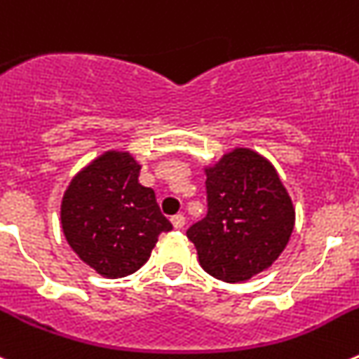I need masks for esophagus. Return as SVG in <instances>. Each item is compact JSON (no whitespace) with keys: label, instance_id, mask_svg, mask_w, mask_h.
Listing matches in <instances>:
<instances>
[{"label":"esophagus","instance_id":"1","mask_svg":"<svg viewBox=\"0 0 359 359\" xmlns=\"http://www.w3.org/2000/svg\"><path fill=\"white\" fill-rule=\"evenodd\" d=\"M172 224H173V227H175V229H182L184 225H186V216H184V215H175L172 218Z\"/></svg>","mask_w":359,"mask_h":359}]
</instances>
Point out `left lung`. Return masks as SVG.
Instances as JSON below:
<instances>
[{"instance_id": "left-lung-1", "label": "left lung", "mask_w": 359, "mask_h": 359, "mask_svg": "<svg viewBox=\"0 0 359 359\" xmlns=\"http://www.w3.org/2000/svg\"><path fill=\"white\" fill-rule=\"evenodd\" d=\"M208 216L187 229L200 266L225 283L264 272L295 227L292 196L263 154L236 147L203 168Z\"/></svg>"}]
</instances>
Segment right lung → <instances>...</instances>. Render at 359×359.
I'll list each match as a JSON object with an SVG mask.
<instances>
[{
	"instance_id": "obj_1",
	"label": "right lung",
	"mask_w": 359,
	"mask_h": 359,
	"mask_svg": "<svg viewBox=\"0 0 359 359\" xmlns=\"http://www.w3.org/2000/svg\"><path fill=\"white\" fill-rule=\"evenodd\" d=\"M141 164L127 150H107L83 166L64 191L60 224L76 256L107 279L130 276L148 261L172 224L156 193L140 184Z\"/></svg>"
}]
</instances>
